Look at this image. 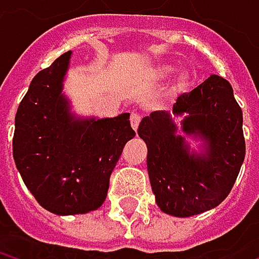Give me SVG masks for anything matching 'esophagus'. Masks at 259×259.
Returning <instances> with one entry per match:
<instances>
[{"mask_svg": "<svg viewBox=\"0 0 259 259\" xmlns=\"http://www.w3.org/2000/svg\"><path fill=\"white\" fill-rule=\"evenodd\" d=\"M141 118H142V115L139 112H132V115H130V124H132V127L135 130L138 129V126L141 123Z\"/></svg>", "mask_w": 259, "mask_h": 259, "instance_id": "1", "label": "esophagus"}]
</instances>
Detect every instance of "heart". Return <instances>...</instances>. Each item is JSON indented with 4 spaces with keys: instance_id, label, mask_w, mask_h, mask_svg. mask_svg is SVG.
<instances>
[{
    "instance_id": "b5f03b06",
    "label": "heart",
    "mask_w": 259,
    "mask_h": 259,
    "mask_svg": "<svg viewBox=\"0 0 259 259\" xmlns=\"http://www.w3.org/2000/svg\"><path fill=\"white\" fill-rule=\"evenodd\" d=\"M186 83H187V75H181L180 78H179V85L184 87Z\"/></svg>"
}]
</instances>
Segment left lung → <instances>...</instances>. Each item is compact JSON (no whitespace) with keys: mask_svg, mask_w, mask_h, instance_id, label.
<instances>
[{"mask_svg":"<svg viewBox=\"0 0 259 259\" xmlns=\"http://www.w3.org/2000/svg\"><path fill=\"white\" fill-rule=\"evenodd\" d=\"M172 112L186 115L183 132L204 141V154H189L168 112L142 118L138 135L148 148L157 205L168 214L189 218L218 207L230 195L246 154L243 112L231 83L216 75L181 94Z\"/></svg>","mask_w":259,"mask_h":259,"instance_id":"1","label":"left lung"}]
</instances>
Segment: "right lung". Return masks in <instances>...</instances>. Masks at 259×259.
Instances as JSON below:
<instances>
[{
	"instance_id": "1",
	"label": "right lung",
	"mask_w": 259,
	"mask_h": 259,
	"mask_svg": "<svg viewBox=\"0 0 259 259\" xmlns=\"http://www.w3.org/2000/svg\"><path fill=\"white\" fill-rule=\"evenodd\" d=\"M70 51L40 70L15 118L13 157L37 202L55 214H82L106 199L109 179L135 136L129 114L73 120L61 96Z\"/></svg>"
}]
</instances>
